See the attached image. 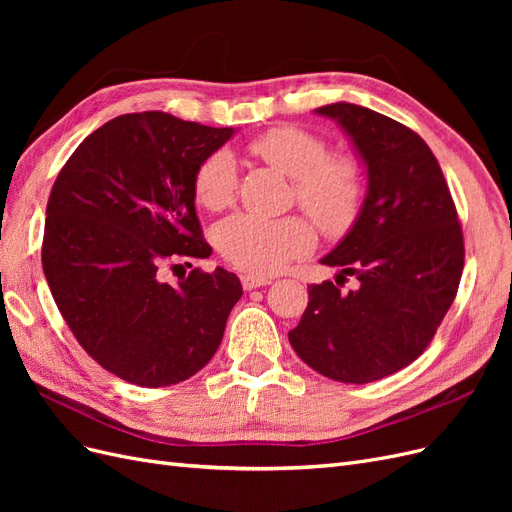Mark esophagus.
I'll use <instances>...</instances> for the list:
<instances>
[{
    "label": "esophagus",
    "mask_w": 512,
    "mask_h": 512,
    "mask_svg": "<svg viewBox=\"0 0 512 512\" xmlns=\"http://www.w3.org/2000/svg\"><path fill=\"white\" fill-rule=\"evenodd\" d=\"M241 284L245 290H256L262 286H269L271 280L269 277H256V275H241Z\"/></svg>",
    "instance_id": "obj_1"
}]
</instances>
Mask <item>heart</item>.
<instances>
[{"label": "heart", "instance_id": "b5f03b06", "mask_svg": "<svg viewBox=\"0 0 512 512\" xmlns=\"http://www.w3.org/2000/svg\"><path fill=\"white\" fill-rule=\"evenodd\" d=\"M250 151L294 179L299 205L327 235H342L354 224L363 200V168L354 158H327L329 147L320 136L294 126L262 132L250 143ZM194 194L211 211L232 205L237 162L230 151H215L200 162ZM213 239L230 265L258 277L284 269L314 243L312 228L301 218L271 220L254 213H235L222 220L215 226Z\"/></svg>", "mask_w": 512, "mask_h": 512}]
</instances>
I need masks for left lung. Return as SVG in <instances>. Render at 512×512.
<instances>
[{
    "label": "left lung",
    "instance_id": "obj_1",
    "mask_svg": "<svg viewBox=\"0 0 512 512\" xmlns=\"http://www.w3.org/2000/svg\"><path fill=\"white\" fill-rule=\"evenodd\" d=\"M344 130L367 188L354 224L320 262L356 277L307 288L290 346L318 374L367 384L421 356L453 305L463 235L448 185L427 143L371 108L335 102L314 111Z\"/></svg>",
    "mask_w": 512,
    "mask_h": 512
}]
</instances>
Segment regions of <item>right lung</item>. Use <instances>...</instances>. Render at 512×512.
<instances>
[{
  "label": "right lung",
  "mask_w": 512,
  "mask_h": 512,
  "mask_svg": "<svg viewBox=\"0 0 512 512\" xmlns=\"http://www.w3.org/2000/svg\"><path fill=\"white\" fill-rule=\"evenodd\" d=\"M235 132L162 111L121 115L91 132L57 175L44 277L85 352L132 384L158 389L203 369L241 299L239 277L222 267L183 273L177 284L160 275L166 262L211 256L194 175Z\"/></svg>",
  "instance_id": "1"
}]
</instances>
